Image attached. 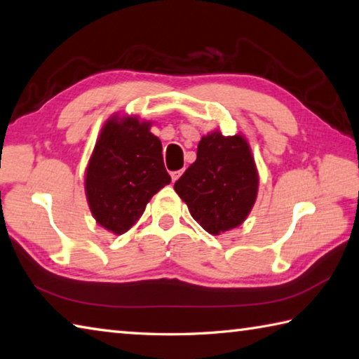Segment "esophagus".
<instances>
[{
    "instance_id": "1",
    "label": "esophagus",
    "mask_w": 359,
    "mask_h": 359,
    "mask_svg": "<svg viewBox=\"0 0 359 359\" xmlns=\"http://www.w3.org/2000/svg\"><path fill=\"white\" fill-rule=\"evenodd\" d=\"M182 174H184V170H182V171H174V172H171V179H172V182L179 180V177H180Z\"/></svg>"
}]
</instances>
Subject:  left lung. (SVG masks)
<instances>
[{"label": "left lung", "instance_id": "1", "mask_svg": "<svg viewBox=\"0 0 359 359\" xmlns=\"http://www.w3.org/2000/svg\"><path fill=\"white\" fill-rule=\"evenodd\" d=\"M258 171L241 133L219 130L201 138L198 158L175 182L174 189L189 213L212 235L236 229L249 216L258 194Z\"/></svg>", "mask_w": 359, "mask_h": 359}]
</instances>
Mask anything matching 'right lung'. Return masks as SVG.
Segmentation results:
<instances>
[{"instance_id":"right-lung-1","label":"right lung","mask_w":359,"mask_h":359,"mask_svg":"<svg viewBox=\"0 0 359 359\" xmlns=\"http://www.w3.org/2000/svg\"><path fill=\"white\" fill-rule=\"evenodd\" d=\"M171 184L151 121L114 115L104 123L86 170V194L96 222L115 235L135 226L147 202Z\"/></svg>"}]
</instances>
